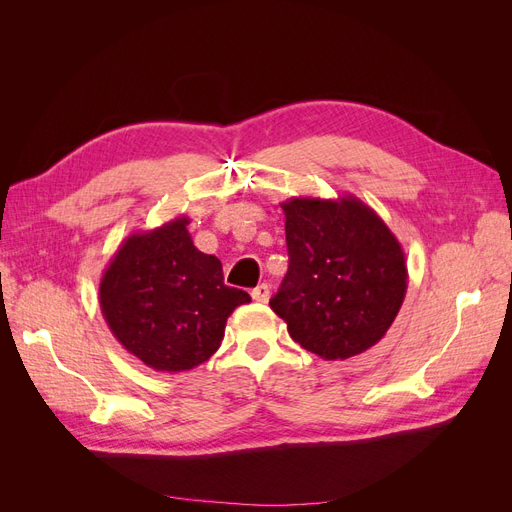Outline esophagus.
Instances as JSON below:
<instances>
[{"instance_id":"1","label":"esophagus","mask_w":512,"mask_h":512,"mask_svg":"<svg viewBox=\"0 0 512 512\" xmlns=\"http://www.w3.org/2000/svg\"><path fill=\"white\" fill-rule=\"evenodd\" d=\"M251 297H253V301H257V303H267V301H270V286H267V284H259L257 288L251 290Z\"/></svg>"}]
</instances>
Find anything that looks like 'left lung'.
I'll return each mask as SVG.
<instances>
[{"mask_svg": "<svg viewBox=\"0 0 512 512\" xmlns=\"http://www.w3.org/2000/svg\"><path fill=\"white\" fill-rule=\"evenodd\" d=\"M288 272L270 307L305 351L344 361L378 344L405 301V251L355 195L282 203Z\"/></svg>", "mask_w": 512, "mask_h": 512, "instance_id": "obj_1", "label": "left lung"}]
</instances>
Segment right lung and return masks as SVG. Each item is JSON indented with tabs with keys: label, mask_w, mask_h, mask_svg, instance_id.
<instances>
[{
	"label": "right lung",
	"mask_w": 512,
	"mask_h": 512,
	"mask_svg": "<svg viewBox=\"0 0 512 512\" xmlns=\"http://www.w3.org/2000/svg\"><path fill=\"white\" fill-rule=\"evenodd\" d=\"M178 215L132 232L99 282L101 313L116 340L153 371L195 369L218 351L245 290L224 284L218 257L201 253Z\"/></svg>",
	"instance_id": "right-lung-1"
}]
</instances>
